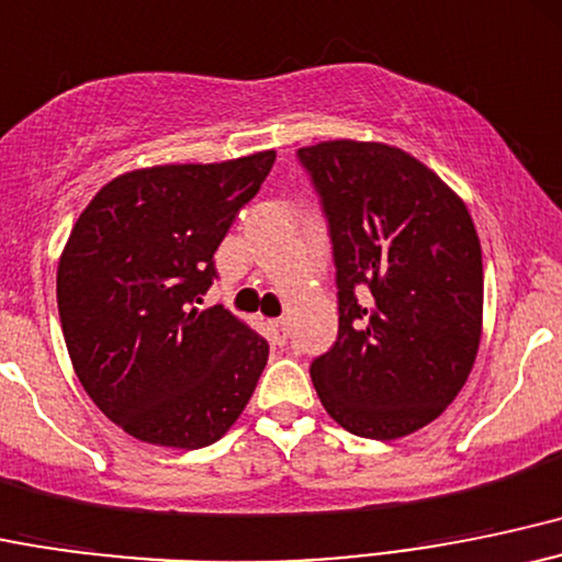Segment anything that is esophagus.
<instances>
[{
	"instance_id": "obj_1",
	"label": "esophagus",
	"mask_w": 562,
	"mask_h": 562,
	"mask_svg": "<svg viewBox=\"0 0 562 562\" xmlns=\"http://www.w3.org/2000/svg\"><path fill=\"white\" fill-rule=\"evenodd\" d=\"M268 329H270V342H273V345H286V334H289L286 321H283V318L270 321Z\"/></svg>"
}]
</instances>
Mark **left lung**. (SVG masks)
Returning a JSON list of instances; mask_svg holds the SVG:
<instances>
[{
	"label": "left lung",
	"mask_w": 562,
	"mask_h": 562,
	"mask_svg": "<svg viewBox=\"0 0 562 562\" xmlns=\"http://www.w3.org/2000/svg\"><path fill=\"white\" fill-rule=\"evenodd\" d=\"M321 196L337 265L339 334L311 366L339 427L395 440L457 398L483 329V257L464 201L384 143L297 150Z\"/></svg>",
	"instance_id": "8db88e82"
}]
</instances>
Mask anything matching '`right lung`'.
<instances>
[{
	"label": "right lung",
	"mask_w": 562,
	"mask_h": 562,
	"mask_svg": "<svg viewBox=\"0 0 562 562\" xmlns=\"http://www.w3.org/2000/svg\"><path fill=\"white\" fill-rule=\"evenodd\" d=\"M276 150L119 175L79 214L58 262L68 356L94 406L167 449L223 438L255 393L268 342L223 305L199 311L214 251Z\"/></svg>",
	"instance_id": "add662e5"
}]
</instances>
